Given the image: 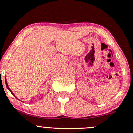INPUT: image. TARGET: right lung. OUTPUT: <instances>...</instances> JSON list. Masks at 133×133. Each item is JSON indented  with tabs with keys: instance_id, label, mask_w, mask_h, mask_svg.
<instances>
[{
	"instance_id": "1",
	"label": "right lung",
	"mask_w": 133,
	"mask_h": 133,
	"mask_svg": "<svg viewBox=\"0 0 133 133\" xmlns=\"http://www.w3.org/2000/svg\"><path fill=\"white\" fill-rule=\"evenodd\" d=\"M5 84H6V87H7L8 90H9V91H10V92H11V94H12V95H14V94H13V92H12V91H11V90H10V88H9V87H8V84H7V82H6V78H5ZM14 96H15V95H14Z\"/></svg>"
}]
</instances>
